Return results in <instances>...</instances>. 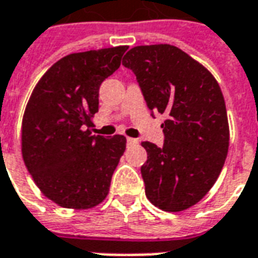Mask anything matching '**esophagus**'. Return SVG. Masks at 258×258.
<instances>
[{
    "mask_svg": "<svg viewBox=\"0 0 258 258\" xmlns=\"http://www.w3.org/2000/svg\"><path fill=\"white\" fill-rule=\"evenodd\" d=\"M138 141L137 139H134V138H127V145L131 146V145H137Z\"/></svg>",
    "mask_w": 258,
    "mask_h": 258,
    "instance_id": "1",
    "label": "esophagus"
}]
</instances>
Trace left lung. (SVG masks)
<instances>
[{
  "mask_svg": "<svg viewBox=\"0 0 258 258\" xmlns=\"http://www.w3.org/2000/svg\"><path fill=\"white\" fill-rule=\"evenodd\" d=\"M123 66L137 76L151 115H166L163 146L142 142L146 196L165 212H182L206 196L226 159L229 124L220 86L204 66L169 44L135 46Z\"/></svg>",
  "mask_w": 258,
  "mask_h": 258,
  "instance_id": "8db88e82",
  "label": "left lung"
}]
</instances>
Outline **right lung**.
I'll list each match as a JSON object with an SVG mask.
<instances>
[{
	"mask_svg": "<svg viewBox=\"0 0 258 258\" xmlns=\"http://www.w3.org/2000/svg\"><path fill=\"white\" fill-rule=\"evenodd\" d=\"M127 46L68 54L34 87L22 119V157L40 190L62 208L88 209L108 194L125 138L91 135L99 88Z\"/></svg>",
	"mask_w": 258,
	"mask_h": 258,
	"instance_id": "right-lung-1",
	"label": "right lung"
}]
</instances>
